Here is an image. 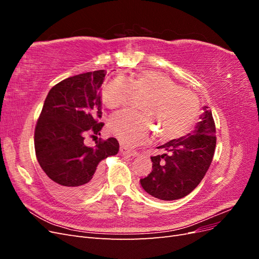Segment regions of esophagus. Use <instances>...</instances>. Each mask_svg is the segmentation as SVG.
I'll return each mask as SVG.
<instances>
[{"label": "esophagus", "mask_w": 259, "mask_h": 259, "mask_svg": "<svg viewBox=\"0 0 259 259\" xmlns=\"http://www.w3.org/2000/svg\"><path fill=\"white\" fill-rule=\"evenodd\" d=\"M120 152H121L122 154H128V155H132V156H136V155L138 154L136 151L130 150V149L125 148L124 146H121V147H120Z\"/></svg>", "instance_id": "obj_1"}]
</instances>
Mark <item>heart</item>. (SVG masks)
<instances>
[{
	"instance_id": "1",
	"label": "heart",
	"mask_w": 259,
	"mask_h": 259,
	"mask_svg": "<svg viewBox=\"0 0 259 259\" xmlns=\"http://www.w3.org/2000/svg\"><path fill=\"white\" fill-rule=\"evenodd\" d=\"M136 94H147L142 103L145 111L123 110L109 121V131L127 147L147 144L153 134V124L162 139H173L188 132L199 115L200 101L195 94L180 88L169 76L144 70L127 80L116 77L101 94L110 109L126 105Z\"/></svg>"
}]
</instances>
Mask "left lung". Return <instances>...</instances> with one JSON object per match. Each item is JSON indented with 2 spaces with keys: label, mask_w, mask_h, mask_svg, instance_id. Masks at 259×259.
Segmentation results:
<instances>
[{
  "label": "left lung",
  "mask_w": 259,
  "mask_h": 259,
  "mask_svg": "<svg viewBox=\"0 0 259 259\" xmlns=\"http://www.w3.org/2000/svg\"><path fill=\"white\" fill-rule=\"evenodd\" d=\"M203 110L193 133L158 147L166 152L151 156V173L140 179V184L152 197L164 201L182 199L205 176L215 152L216 127L208 107Z\"/></svg>",
  "instance_id": "1"
}]
</instances>
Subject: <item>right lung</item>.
Here are the masks:
<instances>
[{
    "mask_svg": "<svg viewBox=\"0 0 259 259\" xmlns=\"http://www.w3.org/2000/svg\"><path fill=\"white\" fill-rule=\"evenodd\" d=\"M105 70L70 76L51 89L34 131L36 159L53 189L69 200L89 198L101 184L100 162L119 151L113 137L86 146L105 123L100 91Z\"/></svg>",
    "mask_w": 259,
    "mask_h": 259,
    "instance_id": "add662e5",
    "label": "right lung"
}]
</instances>
